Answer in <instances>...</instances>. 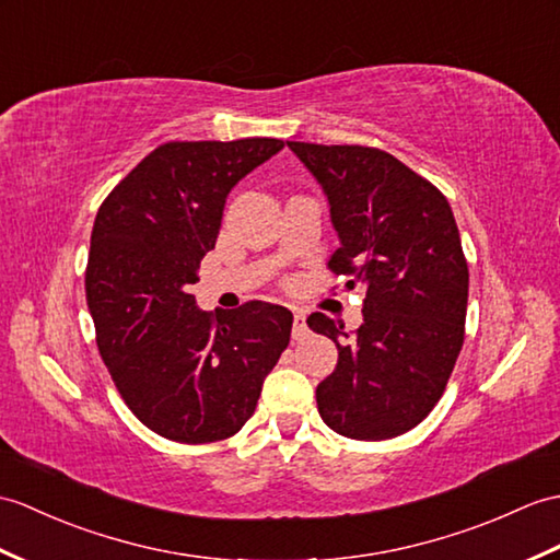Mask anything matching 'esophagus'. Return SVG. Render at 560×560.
Returning a JSON list of instances; mask_svg holds the SVG:
<instances>
[{
  "label": "esophagus",
  "instance_id": "1",
  "mask_svg": "<svg viewBox=\"0 0 560 560\" xmlns=\"http://www.w3.org/2000/svg\"><path fill=\"white\" fill-rule=\"evenodd\" d=\"M305 336H307L305 315H303L301 310H295V315H293V339L301 341V339H305Z\"/></svg>",
  "mask_w": 560,
  "mask_h": 560
}]
</instances>
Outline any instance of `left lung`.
Here are the masks:
<instances>
[{"instance_id":"1","label":"left lung","mask_w":560,"mask_h":560,"mask_svg":"<svg viewBox=\"0 0 560 560\" xmlns=\"http://www.w3.org/2000/svg\"><path fill=\"white\" fill-rule=\"evenodd\" d=\"M289 148L327 192L341 238L329 269L348 289L365 285V322L353 334L322 312L307 317L339 348L317 410L341 436L394 439L432 412L463 348L470 271L456 219L444 192L384 150Z\"/></svg>"}]
</instances>
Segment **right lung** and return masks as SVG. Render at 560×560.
<instances>
[{
  "instance_id": "1",
  "label": "right lung",
  "mask_w": 560,
  "mask_h": 560,
  "mask_svg": "<svg viewBox=\"0 0 560 560\" xmlns=\"http://www.w3.org/2000/svg\"><path fill=\"white\" fill-rule=\"evenodd\" d=\"M281 148L277 138L164 142L97 210L85 298L100 355L136 418L178 444L236 434L291 341L281 305L214 315L190 293L226 195Z\"/></svg>"
}]
</instances>
